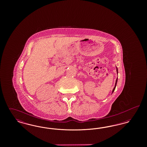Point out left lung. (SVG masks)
<instances>
[{"instance_id": "8db88e82", "label": "left lung", "mask_w": 147, "mask_h": 147, "mask_svg": "<svg viewBox=\"0 0 147 147\" xmlns=\"http://www.w3.org/2000/svg\"><path fill=\"white\" fill-rule=\"evenodd\" d=\"M116 71H117V74H118V69H117V67H116ZM117 79H118V78H117V79H116V83H115V87L113 88V90H112V94L113 92V91H115V88H116V85H117Z\"/></svg>"}]
</instances>
